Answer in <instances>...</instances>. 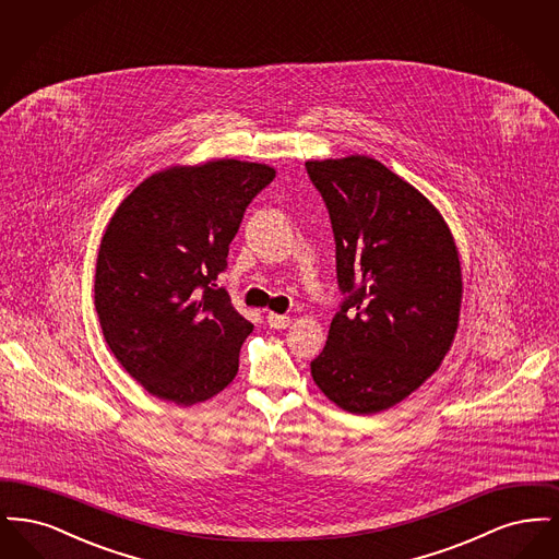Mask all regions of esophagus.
I'll return each instance as SVG.
<instances>
[{
  "label": "esophagus",
  "mask_w": 559,
  "mask_h": 559,
  "mask_svg": "<svg viewBox=\"0 0 559 559\" xmlns=\"http://www.w3.org/2000/svg\"><path fill=\"white\" fill-rule=\"evenodd\" d=\"M267 324H270V329H287V326L292 324V319H289L287 314H274V312H270V314H267Z\"/></svg>",
  "instance_id": "esophagus-1"
}]
</instances>
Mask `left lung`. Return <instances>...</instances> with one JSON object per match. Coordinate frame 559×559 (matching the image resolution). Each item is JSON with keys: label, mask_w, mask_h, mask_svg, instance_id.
Here are the masks:
<instances>
[{"label": "left lung", "mask_w": 559, "mask_h": 559, "mask_svg": "<svg viewBox=\"0 0 559 559\" xmlns=\"http://www.w3.org/2000/svg\"><path fill=\"white\" fill-rule=\"evenodd\" d=\"M306 169L329 210L344 293L310 369L326 399L371 415L415 392L451 349L459 251L440 212L383 163L352 155Z\"/></svg>", "instance_id": "1"}]
</instances>
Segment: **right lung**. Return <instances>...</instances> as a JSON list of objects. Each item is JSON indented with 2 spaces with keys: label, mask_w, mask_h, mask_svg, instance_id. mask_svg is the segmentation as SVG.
I'll return each instance as SVG.
<instances>
[{
  "label": "right lung",
  "mask_w": 559,
  "mask_h": 559,
  "mask_svg": "<svg viewBox=\"0 0 559 559\" xmlns=\"http://www.w3.org/2000/svg\"><path fill=\"white\" fill-rule=\"evenodd\" d=\"M274 176L237 159L169 167L110 217L94 304L110 352L148 394L190 406L235 379L253 324L215 281L247 205Z\"/></svg>",
  "instance_id": "right-lung-1"
}]
</instances>
